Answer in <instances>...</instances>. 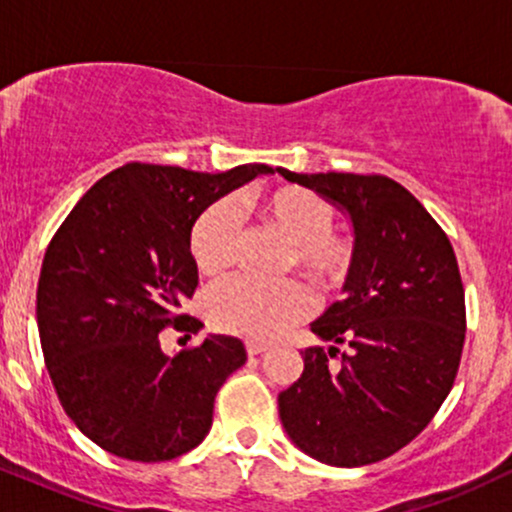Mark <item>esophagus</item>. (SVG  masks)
Listing matches in <instances>:
<instances>
[{
  "label": "esophagus",
  "instance_id": "obj_1",
  "mask_svg": "<svg viewBox=\"0 0 512 512\" xmlns=\"http://www.w3.org/2000/svg\"><path fill=\"white\" fill-rule=\"evenodd\" d=\"M267 349H269V346L262 344V342H245V351H248V356H260Z\"/></svg>",
  "mask_w": 512,
  "mask_h": 512
}]
</instances>
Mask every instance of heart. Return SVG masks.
Listing matches in <instances>:
<instances>
[{
	"label": "heart",
	"instance_id": "heart-1",
	"mask_svg": "<svg viewBox=\"0 0 512 512\" xmlns=\"http://www.w3.org/2000/svg\"><path fill=\"white\" fill-rule=\"evenodd\" d=\"M252 209L291 240V262L320 286H334L349 272L354 243L334 231L330 199L305 187H279L252 199ZM240 233L236 211L216 202L190 231V255L202 274H221L236 262ZM310 313V293L301 281H264L236 276L214 286L207 296V317L216 330L248 339H274Z\"/></svg>",
	"mask_w": 512,
	"mask_h": 512
}]
</instances>
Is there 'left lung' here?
<instances>
[{
  "label": "left lung",
  "instance_id": "obj_1",
  "mask_svg": "<svg viewBox=\"0 0 512 512\" xmlns=\"http://www.w3.org/2000/svg\"><path fill=\"white\" fill-rule=\"evenodd\" d=\"M276 170L354 226L346 298L310 325L334 346L303 351L301 378L279 395L281 424L325 464L385 460L431 424L455 383L467 330L455 250L424 204L385 175ZM337 343L352 351L332 369Z\"/></svg>",
  "mask_w": 512,
  "mask_h": 512
}]
</instances>
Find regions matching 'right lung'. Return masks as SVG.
<instances>
[{"mask_svg": "<svg viewBox=\"0 0 512 512\" xmlns=\"http://www.w3.org/2000/svg\"><path fill=\"white\" fill-rule=\"evenodd\" d=\"M264 163L226 173L127 163L76 202L45 250L38 279L40 346L76 428L132 462H166L202 443L214 397L245 363L236 337L209 334L166 356L161 330L199 332L178 308L197 289L190 231L204 209Z\"/></svg>", "mask_w": 512, "mask_h": 512, "instance_id": "add662e5", "label": "right lung"}]
</instances>
